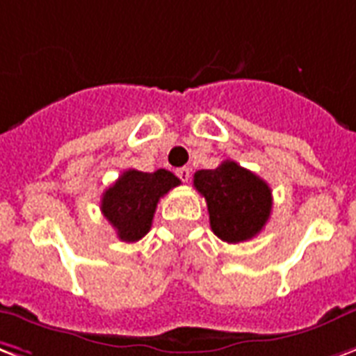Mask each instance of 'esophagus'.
Wrapping results in <instances>:
<instances>
[{"mask_svg":"<svg viewBox=\"0 0 356 356\" xmlns=\"http://www.w3.org/2000/svg\"><path fill=\"white\" fill-rule=\"evenodd\" d=\"M175 173H177V177L181 179V181H185V183H188V181H191V177H192V170L191 168H179L177 171H175Z\"/></svg>","mask_w":356,"mask_h":356,"instance_id":"esophagus-1","label":"esophagus"}]
</instances>
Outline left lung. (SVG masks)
<instances>
[{
	"instance_id": "1",
	"label": "left lung",
	"mask_w": 356,
	"mask_h": 356,
	"mask_svg": "<svg viewBox=\"0 0 356 356\" xmlns=\"http://www.w3.org/2000/svg\"><path fill=\"white\" fill-rule=\"evenodd\" d=\"M194 186L207 202L211 230L226 243L254 238L270 218L272 188L234 160L196 171Z\"/></svg>"
}]
</instances>
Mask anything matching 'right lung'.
Masks as SVG:
<instances>
[{
    "instance_id": "obj_1",
    "label": "right lung",
    "mask_w": 356,
    "mask_h": 356,
    "mask_svg": "<svg viewBox=\"0 0 356 356\" xmlns=\"http://www.w3.org/2000/svg\"><path fill=\"white\" fill-rule=\"evenodd\" d=\"M179 185L181 181L168 170L154 173L126 170L104 192L102 213L117 230L118 239L128 243L139 241L151 230L160 198Z\"/></svg>"
}]
</instances>
